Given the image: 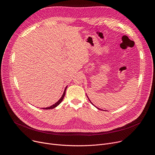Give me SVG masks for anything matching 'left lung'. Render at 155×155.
I'll list each match as a JSON object with an SVG mask.
<instances>
[{
  "label": "left lung",
  "instance_id": "8db88e82",
  "mask_svg": "<svg viewBox=\"0 0 155 155\" xmlns=\"http://www.w3.org/2000/svg\"><path fill=\"white\" fill-rule=\"evenodd\" d=\"M86 96H87V94H86ZM87 99H89V101H90V102H91V104H93V105H94V107H96V106H95V105H94V104H93V103H92V102H91V101H90V99H89V97H88V96H87ZM96 108H98V109H99V110H101V109H100V108H97V107H96Z\"/></svg>",
  "mask_w": 155,
  "mask_h": 155
}]
</instances>
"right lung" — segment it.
<instances>
[{"label": "right lung", "mask_w": 155, "mask_h": 155, "mask_svg": "<svg viewBox=\"0 0 155 155\" xmlns=\"http://www.w3.org/2000/svg\"><path fill=\"white\" fill-rule=\"evenodd\" d=\"M67 87H68V86L65 87V90H64V93H63V94H62V95L61 97L59 99V100L58 102H56L55 104H54L53 105H51V106H50V107H45V108H42V109H45V110H50V109L54 108L55 107H56L57 106H58V105L61 104V102L62 101V100H63V99H64V96H65V91H66V89H67Z\"/></svg>", "instance_id": "right-lung-1"}]
</instances>
